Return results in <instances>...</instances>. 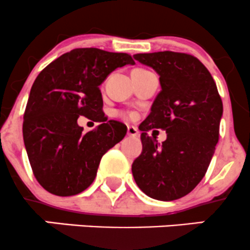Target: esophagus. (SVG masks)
Segmentation results:
<instances>
[{
  "label": "esophagus",
  "mask_w": 250,
  "mask_h": 250,
  "mask_svg": "<svg viewBox=\"0 0 250 250\" xmlns=\"http://www.w3.org/2000/svg\"><path fill=\"white\" fill-rule=\"evenodd\" d=\"M127 134L129 136H132V138H136V136H139V130L135 127H133V125H128Z\"/></svg>",
  "instance_id": "esophagus-1"
}]
</instances>
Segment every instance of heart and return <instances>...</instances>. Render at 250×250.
Masks as SVG:
<instances>
[{"label":"heart","instance_id":"obj_1","mask_svg":"<svg viewBox=\"0 0 250 250\" xmlns=\"http://www.w3.org/2000/svg\"><path fill=\"white\" fill-rule=\"evenodd\" d=\"M123 115H125V117H133V115H132V114H123Z\"/></svg>","mask_w":250,"mask_h":250}]
</instances>
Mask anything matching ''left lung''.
Returning <instances> with one entry per match:
<instances>
[{
  "label": "left lung",
  "mask_w": 250,
  "mask_h": 250,
  "mask_svg": "<svg viewBox=\"0 0 250 250\" xmlns=\"http://www.w3.org/2000/svg\"><path fill=\"white\" fill-rule=\"evenodd\" d=\"M134 59L153 68L162 91L140 125L143 152L132 172L149 198L172 201L190 193L204 178L219 139L223 103L211 73L196 57L183 52L136 54ZM167 132L162 146L146 133Z\"/></svg>",
  "instance_id": "1"
}]
</instances>
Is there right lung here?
<instances>
[{"instance_id":"1","label":"right lung","mask_w":250,"mask_h":250,"mask_svg":"<svg viewBox=\"0 0 250 250\" xmlns=\"http://www.w3.org/2000/svg\"><path fill=\"white\" fill-rule=\"evenodd\" d=\"M134 63L128 54L83 48L63 54L39 73L22 135L33 175L49 193L72 196L90 187L102 157L125 138L127 127L105 117L99 85L116 68ZM79 116L102 125L83 133Z\"/></svg>"}]
</instances>
